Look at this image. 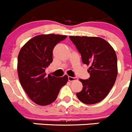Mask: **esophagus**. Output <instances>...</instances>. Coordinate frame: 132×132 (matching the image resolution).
Masks as SVG:
<instances>
[{
	"label": "esophagus",
	"mask_w": 132,
	"mask_h": 132,
	"mask_svg": "<svg viewBox=\"0 0 132 132\" xmlns=\"http://www.w3.org/2000/svg\"><path fill=\"white\" fill-rule=\"evenodd\" d=\"M68 80L70 82H72V81H74L77 80V77H71V76H68Z\"/></svg>",
	"instance_id": "34e87169"
}]
</instances>
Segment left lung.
I'll return each mask as SVG.
<instances>
[{
    "instance_id": "1",
    "label": "left lung",
    "mask_w": 132,
    "mask_h": 132,
    "mask_svg": "<svg viewBox=\"0 0 132 132\" xmlns=\"http://www.w3.org/2000/svg\"><path fill=\"white\" fill-rule=\"evenodd\" d=\"M81 53L82 61L89 66L88 79L79 81L83 84L76 96L86 104H94L103 100L114 85L117 77V58L113 47L100 37L70 36Z\"/></svg>"
}]
</instances>
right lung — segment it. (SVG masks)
<instances>
[{"mask_svg": "<svg viewBox=\"0 0 132 132\" xmlns=\"http://www.w3.org/2000/svg\"><path fill=\"white\" fill-rule=\"evenodd\" d=\"M59 34H40L31 38L21 47L18 58V77L22 87L32 102L40 105L53 103L60 88L67 83L68 76L57 77L45 68L53 62V50L66 38Z\"/></svg>", "mask_w": 132, "mask_h": 132, "instance_id": "1", "label": "right lung"}]
</instances>
